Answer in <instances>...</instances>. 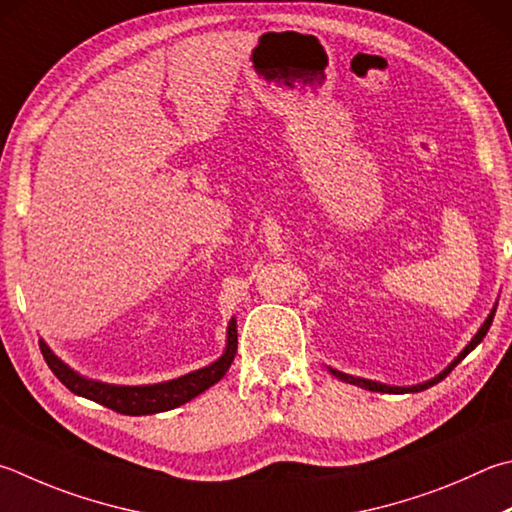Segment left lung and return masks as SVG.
<instances>
[{"instance_id":"obj_1","label":"left lung","mask_w":512,"mask_h":512,"mask_svg":"<svg viewBox=\"0 0 512 512\" xmlns=\"http://www.w3.org/2000/svg\"><path fill=\"white\" fill-rule=\"evenodd\" d=\"M495 311L497 309H492L490 311V315L486 318V322L481 324V329L477 331V336L472 338L470 342H468V347L463 349L457 358H454L448 367H445L439 376H434L432 380H427V383H421V385H412V387H394V385H385V383H376V380H367V378H358V376H349V374H342V371H338V369H329L333 376L336 378H340V380H345V383H351V385H358V387H362V389H369V392H383V394H407V392H423V389H427V387H432V385H436L439 383V380H443L445 376L450 374V371L459 365V362L468 356V353L475 349L479 342L486 338V333H488V329H490V324H492V318H495Z\"/></svg>"}]
</instances>
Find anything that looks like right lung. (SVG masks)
Returning <instances> with one entry per match:
<instances>
[{
  "mask_svg": "<svg viewBox=\"0 0 512 512\" xmlns=\"http://www.w3.org/2000/svg\"><path fill=\"white\" fill-rule=\"evenodd\" d=\"M40 351L46 360V365L58 376L60 383L71 389L73 394L82 398H89V401H96L100 405L109 407L118 414L127 416H143V414H156V412H167L174 410L183 403L192 401L194 396L206 392L208 387L219 383L224 378L226 371L230 369V362L235 360L237 353V322L230 320L228 324V345L224 356L212 362V365L190 371L181 378L165 380V383L156 385H107L98 383V380H89L73 371L69 365L55 356L44 340H40Z\"/></svg>",
  "mask_w": 512,
  "mask_h": 512,
  "instance_id": "1",
  "label": "right lung"
}]
</instances>
